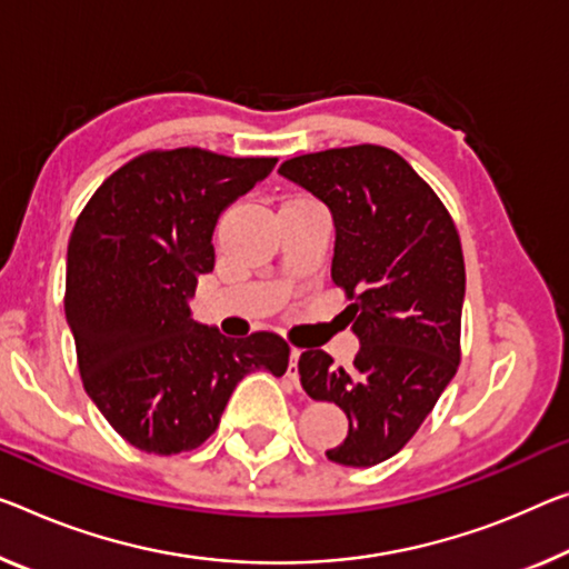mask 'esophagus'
<instances>
[{
	"instance_id": "obj_1",
	"label": "esophagus",
	"mask_w": 569,
	"mask_h": 569,
	"mask_svg": "<svg viewBox=\"0 0 569 569\" xmlns=\"http://www.w3.org/2000/svg\"><path fill=\"white\" fill-rule=\"evenodd\" d=\"M297 361H300V351H297V348H292L290 351V366H287V379H290L295 387H297Z\"/></svg>"
}]
</instances>
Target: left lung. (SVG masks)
Here are the masks:
<instances>
[{
	"label": "left lung",
	"instance_id": "obj_1",
	"mask_svg": "<svg viewBox=\"0 0 569 569\" xmlns=\"http://www.w3.org/2000/svg\"><path fill=\"white\" fill-rule=\"evenodd\" d=\"M279 174L333 216L330 274L351 300L343 315L361 343L348 369L305 351L297 371L308 397L336 401L348 417L328 460L369 468L405 448L458 371L460 236L435 190L387 147L292 157Z\"/></svg>",
	"mask_w": 569,
	"mask_h": 569
}]
</instances>
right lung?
<instances>
[{
	"label": "right lung",
	"instance_id": "1",
	"mask_svg": "<svg viewBox=\"0 0 569 569\" xmlns=\"http://www.w3.org/2000/svg\"><path fill=\"white\" fill-rule=\"evenodd\" d=\"M274 164L198 147L144 152L78 216L66 267L78 371L99 412L139 450H196L243 376L287 371L279 336L231 340L190 315L198 277L213 272L218 216Z\"/></svg>",
	"mask_w": 569,
	"mask_h": 569
}]
</instances>
